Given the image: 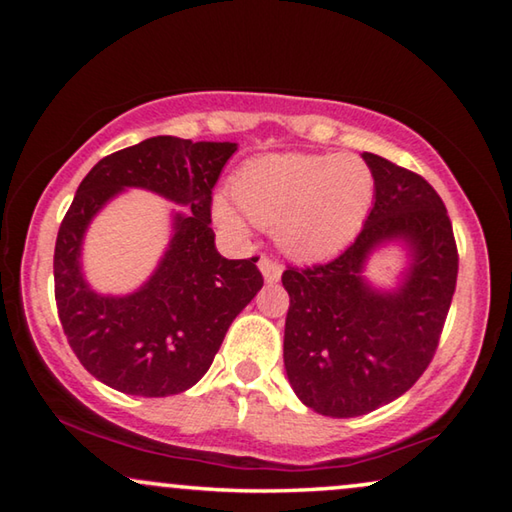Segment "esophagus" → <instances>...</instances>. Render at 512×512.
Instances as JSON below:
<instances>
[{"mask_svg": "<svg viewBox=\"0 0 512 512\" xmlns=\"http://www.w3.org/2000/svg\"><path fill=\"white\" fill-rule=\"evenodd\" d=\"M259 271H262L266 284H275L282 277V264H277L268 257H262L259 259Z\"/></svg>", "mask_w": 512, "mask_h": 512, "instance_id": "34e87169", "label": "esophagus"}]
</instances>
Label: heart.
Returning a JSON list of instances; mask_svg holds the SVG:
<instances>
[{
	"label": "heart",
	"mask_w": 512,
	"mask_h": 512,
	"mask_svg": "<svg viewBox=\"0 0 512 512\" xmlns=\"http://www.w3.org/2000/svg\"><path fill=\"white\" fill-rule=\"evenodd\" d=\"M212 214L232 235L253 221L273 228L284 253L302 262L339 255L359 235L375 198V176L359 155L271 153L246 162Z\"/></svg>",
	"instance_id": "b5f03b06"
}]
</instances>
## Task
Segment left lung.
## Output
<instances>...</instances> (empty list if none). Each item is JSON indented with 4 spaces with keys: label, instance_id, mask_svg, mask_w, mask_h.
<instances>
[{
    "label": "left lung",
    "instance_id": "8db88e82",
    "mask_svg": "<svg viewBox=\"0 0 512 512\" xmlns=\"http://www.w3.org/2000/svg\"><path fill=\"white\" fill-rule=\"evenodd\" d=\"M375 203L354 244L329 264L287 268L291 305L284 368L298 400L329 418H357L397 400L427 370L456 289L458 253L440 196L418 173L363 153ZM402 245L395 288H375L365 266Z\"/></svg>",
    "mask_w": 512,
    "mask_h": 512
}]
</instances>
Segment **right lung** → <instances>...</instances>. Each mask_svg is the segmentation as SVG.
I'll return each mask as SVG.
<instances>
[{"mask_svg": "<svg viewBox=\"0 0 512 512\" xmlns=\"http://www.w3.org/2000/svg\"><path fill=\"white\" fill-rule=\"evenodd\" d=\"M235 151V142L158 135L99 160L76 189L54 253L58 318L83 368L119 393L167 397L192 388L262 289L257 257H221L210 228L212 189ZM126 188H146L190 212L172 213V239L150 280L112 297L84 280L82 239Z\"/></svg>", "mask_w": 512, "mask_h": 512, "instance_id": "1", "label": "right lung"}]
</instances>
